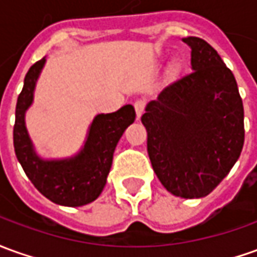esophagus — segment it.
Here are the masks:
<instances>
[{"instance_id": "1", "label": "esophagus", "mask_w": 257, "mask_h": 257, "mask_svg": "<svg viewBox=\"0 0 257 257\" xmlns=\"http://www.w3.org/2000/svg\"><path fill=\"white\" fill-rule=\"evenodd\" d=\"M134 109H136V113H137V118L141 117V114L144 113V109H146V100L143 99H139L134 102Z\"/></svg>"}]
</instances>
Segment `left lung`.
<instances>
[{"label":"left lung","instance_id":"1","mask_svg":"<svg viewBox=\"0 0 257 257\" xmlns=\"http://www.w3.org/2000/svg\"><path fill=\"white\" fill-rule=\"evenodd\" d=\"M193 72L165 86L141 116L154 172L168 192L200 199L213 192L238 161L245 141L238 85L206 40L183 39Z\"/></svg>","mask_w":257,"mask_h":257}]
</instances>
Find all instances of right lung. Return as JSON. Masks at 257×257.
<instances>
[{
	"instance_id": "obj_1",
	"label": "right lung",
	"mask_w": 257,
	"mask_h": 257,
	"mask_svg": "<svg viewBox=\"0 0 257 257\" xmlns=\"http://www.w3.org/2000/svg\"><path fill=\"white\" fill-rule=\"evenodd\" d=\"M46 58L32 65L24 81L15 110L14 148L26 176L44 197L60 206H85L99 197L110 171L113 152L124 130L136 120L132 105L92 120L82 150L67 159H42L33 148L25 125V113Z\"/></svg>"
}]
</instances>
